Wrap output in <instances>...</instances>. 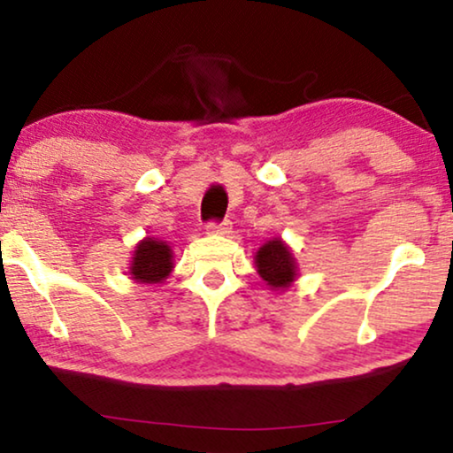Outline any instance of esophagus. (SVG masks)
Here are the masks:
<instances>
[{
    "mask_svg": "<svg viewBox=\"0 0 453 453\" xmlns=\"http://www.w3.org/2000/svg\"><path fill=\"white\" fill-rule=\"evenodd\" d=\"M206 232L209 234H230L232 232V223L230 221H221V223H215V221H211L209 226H206Z\"/></svg>",
    "mask_w": 453,
    "mask_h": 453,
    "instance_id": "esophagus-1",
    "label": "esophagus"
}]
</instances>
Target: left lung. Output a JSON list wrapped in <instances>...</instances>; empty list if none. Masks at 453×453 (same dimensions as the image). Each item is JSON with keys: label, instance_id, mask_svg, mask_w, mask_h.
<instances>
[{"label": "left lung", "instance_id": "1", "mask_svg": "<svg viewBox=\"0 0 453 453\" xmlns=\"http://www.w3.org/2000/svg\"><path fill=\"white\" fill-rule=\"evenodd\" d=\"M253 259H256L257 274L273 292H285L298 279V262L292 247L280 236L264 242Z\"/></svg>", "mask_w": 453, "mask_h": 453}]
</instances>
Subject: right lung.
<instances>
[{"label": "right lung", "instance_id": "add662e5", "mask_svg": "<svg viewBox=\"0 0 453 453\" xmlns=\"http://www.w3.org/2000/svg\"><path fill=\"white\" fill-rule=\"evenodd\" d=\"M174 268V253L170 242L161 238L147 236L134 249L132 264H129V279L142 285L164 283Z\"/></svg>", "mask_w": 453, "mask_h": 453}]
</instances>
